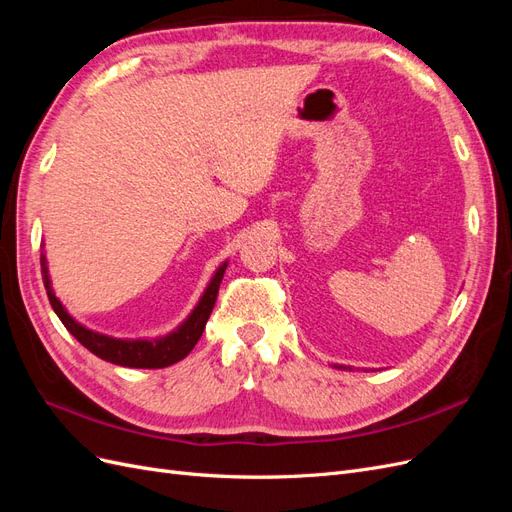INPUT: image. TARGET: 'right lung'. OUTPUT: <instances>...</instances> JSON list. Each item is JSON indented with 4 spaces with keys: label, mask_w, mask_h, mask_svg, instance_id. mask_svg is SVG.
<instances>
[{
    "label": "right lung",
    "mask_w": 512,
    "mask_h": 512,
    "mask_svg": "<svg viewBox=\"0 0 512 512\" xmlns=\"http://www.w3.org/2000/svg\"><path fill=\"white\" fill-rule=\"evenodd\" d=\"M42 265V280H44V288L46 294H49L51 307L55 309V314L59 316V320L64 322V327L79 339V342L89 350L94 352L96 356H100L102 361L115 363L121 367H138V369H162L173 365L181 359H185L192 352V348L196 346V342L200 339L205 331V324L213 312L215 299H218V290L222 284V277L226 271V262L215 271L213 280L209 282L203 299L198 301V305L194 307V312L188 316L181 327L173 333H168L160 339H117V337H108L102 333L91 331L87 327H83L81 322H76L64 305L59 303V299L55 297V292L51 288V280H49V271H46V258H40Z\"/></svg>",
    "instance_id": "right-lung-1"
}]
</instances>
